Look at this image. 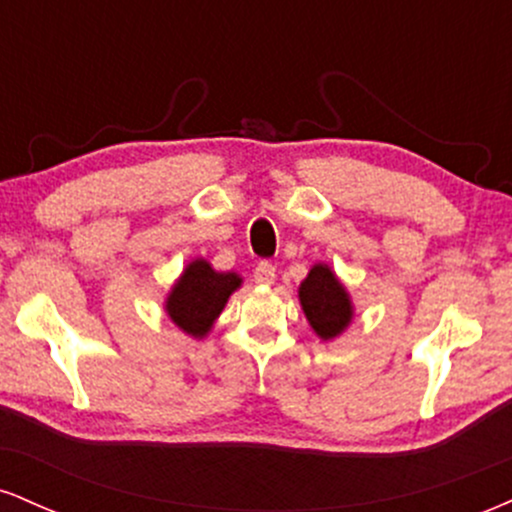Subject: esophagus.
<instances>
[{"label":"esophagus","instance_id":"34e87169","mask_svg":"<svg viewBox=\"0 0 512 512\" xmlns=\"http://www.w3.org/2000/svg\"><path fill=\"white\" fill-rule=\"evenodd\" d=\"M274 279H276V267L274 264H269V262H260L255 267V281L260 286H272L274 284Z\"/></svg>","mask_w":512,"mask_h":512}]
</instances>
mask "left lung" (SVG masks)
Returning a JSON list of instances; mask_svg holds the SVG:
<instances>
[{
  "instance_id": "1",
  "label": "left lung",
  "mask_w": 512,
  "mask_h": 512,
  "mask_svg": "<svg viewBox=\"0 0 512 512\" xmlns=\"http://www.w3.org/2000/svg\"><path fill=\"white\" fill-rule=\"evenodd\" d=\"M298 301L305 320L322 342L342 337L354 322V301L334 269L325 262H315L298 286Z\"/></svg>"
}]
</instances>
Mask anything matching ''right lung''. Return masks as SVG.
<instances>
[{"instance_id":"right-lung-1","label":"right lung","mask_w":512,"mask_h":512,"mask_svg":"<svg viewBox=\"0 0 512 512\" xmlns=\"http://www.w3.org/2000/svg\"><path fill=\"white\" fill-rule=\"evenodd\" d=\"M240 286L243 276L238 272H216L209 260L195 257L173 281L163 301V310L182 332L190 334L192 339H204L214 330V322L219 320L228 298Z\"/></svg>"}]
</instances>
